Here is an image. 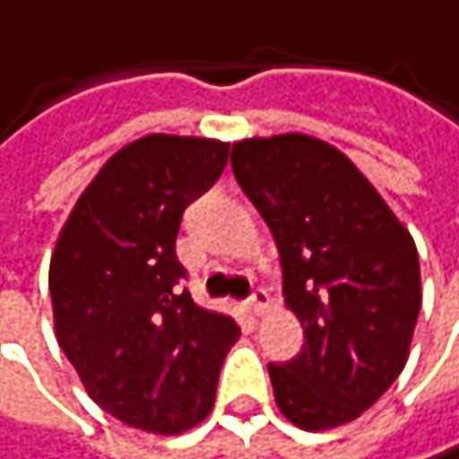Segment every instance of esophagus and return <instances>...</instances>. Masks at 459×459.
Masks as SVG:
<instances>
[{
  "instance_id": "esophagus-1",
  "label": "esophagus",
  "mask_w": 459,
  "mask_h": 459,
  "mask_svg": "<svg viewBox=\"0 0 459 459\" xmlns=\"http://www.w3.org/2000/svg\"><path fill=\"white\" fill-rule=\"evenodd\" d=\"M269 307H272V299H269V293H266L264 288H258V290L253 293V299H250V309H253L255 315H264Z\"/></svg>"
}]
</instances>
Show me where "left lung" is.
Here are the masks:
<instances>
[{"label":"left lung","mask_w":459,"mask_h":459,"mask_svg":"<svg viewBox=\"0 0 459 459\" xmlns=\"http://www.w3.org/2000/svg\"><path fill=\"white\" fill-rule=\"evenodd\" d=\"M234 177L272 228L304 350L272 363L280 411L301 430L358 420L398 379L422 304L417 245L368 177L309 134L234 142Z\"/></svg>","instance_id":"8db88e82"}]
</instances>
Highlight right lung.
Listing matches in <instances>:
<instances>
[{
  "instance_id": "1",
  "label": "right lung",
  "mask_w": 459,
  "mask_h": 459,
  "mask_svg": "<svg viewBox=\"0 0 459 459\" xmlns=\"http://www.w3.org/2000/svg\"><path fill=\"white\" fill-rule=\"evenodd\" d=\"M228 142L147 134L107 158L50 255L58 347L85 393L128 428L177 436L214 406L239 325L193 304L174 242L185 206L222 174Z\"/></svg>"
}]
</instances>
